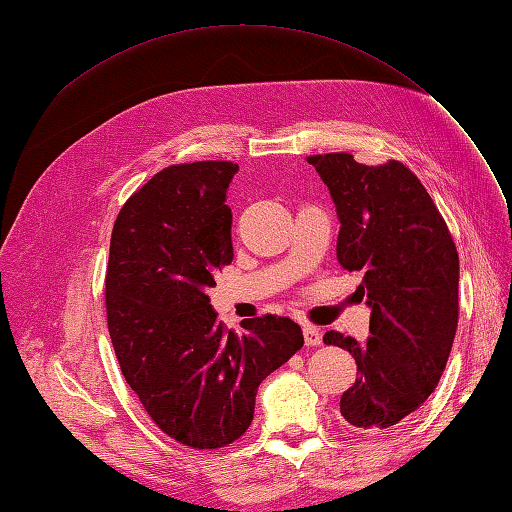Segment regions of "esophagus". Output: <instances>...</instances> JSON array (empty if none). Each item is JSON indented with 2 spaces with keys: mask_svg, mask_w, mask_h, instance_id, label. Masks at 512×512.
Segmentation results:
<instances>
[{
  "mask_svg": "<svg viewBox=\"0 0 512 512\" xmlns=\"http://www.w3.org/2000/svg\"><path fill=\"white\" fill-rule=\"evenodd\" d=\"M303 337H305V346H320L322 344V333L312 327V324H305L303 327Z\"/></svg>",
  "mask_w": 512,
  "mask_h": 512,
  "instance_id": "obj_1",
  "label": "esophagus"
}]
</instances>
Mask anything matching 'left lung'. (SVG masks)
<instances>
[{"instance_id":"1","label":"left lung","mask_w":512,"mask_h":512,"mask_svg":"<svg viewBox=\"0 0 512 512\" xmlns=\"http://www.w3.org/2000/svg\"><path fill=\"white\" fill-rule=\"evenodd\" d=\"M337 207V262L361 273L371 307L365 344L327 331L324 344L348 350L356 380L339 399L346 423L389 429L436 389L459 320V254L442 213L412 170L378 166L352 153L309 156Z\"/></svg>"}]
</instances>
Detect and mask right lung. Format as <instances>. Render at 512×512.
<instances>
[{
	"mask_svg": "<svg viewBox=\"0 0 512 512\" xmlns=\"http://www.w3.org/2000/svg\"><path fill=\"white\" fill-rule=\"evenodd\" d=\"M224 160L173 164L121 207L106 262V322L121 374L166 436L209 451L239 440L258 384L303 348L284 316L226 329L207 290L232 262Z\"/></svg>",
	"mask_w": 512,
	"mask_h": 512,
	"instance_id": "right-lung-1",
	"label": "right lung"
}]
</instances>
